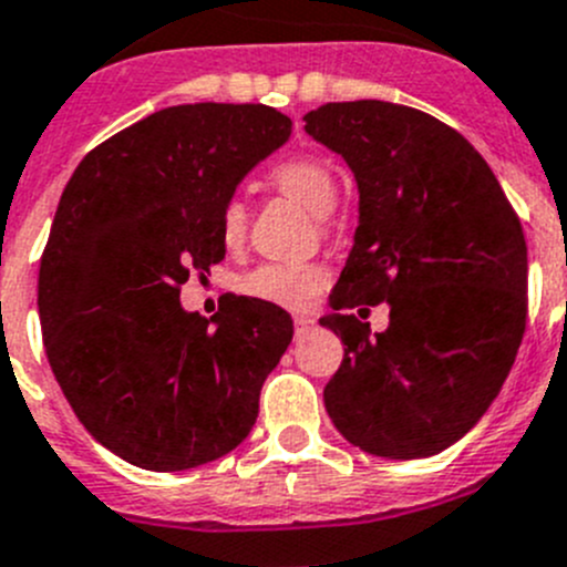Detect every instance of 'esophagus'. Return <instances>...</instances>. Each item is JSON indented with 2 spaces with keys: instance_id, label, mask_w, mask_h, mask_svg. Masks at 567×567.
Masks as SVG:
<instances>
[{
  "instance_id": "esophagus-1",
  "label": "esophagus",
  "mask_w": 567,
  "mask_h": 567,
  "mask_svg": "<svg viewBox=\"0 0 567 567\" xmlns=\"http://www.w3.org/2000/svg\"><path fill=\"white\" fill-rule=\"evenodd\" d=\"M293 329H296V338H301L305 332L312 329V318L310 316H293Z\"/></svg>"
}]
</instances>
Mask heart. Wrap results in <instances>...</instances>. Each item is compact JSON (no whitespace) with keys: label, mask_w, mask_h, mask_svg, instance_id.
<instances>
[{"label":"heart","mask_w":567,"mask_h":567,"mask_svg":"<svg viewBox=\"0 0 567 567\" xmlns=\"http://www.w3.org/2000/svg\"><path fill=\"white\" fill-rule=\"evenodd\" d=\"M271 179L282 194L299 202L316 216L332 207L334 174L323 161L312 155H293L277 163ZM246 229V207L240 199H229L221 210V235L227 244H238ZM327 285V271L316 262H266L246 274L240 288L260 299L277 301L285 307H305L316 299Z\"/></svg>","instance_id":"obj_1"}]
</instances>
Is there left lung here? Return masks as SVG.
<instances>
[{
	"mask_svg": "<svg viewBox=\"0 0 567 567\" xmlns=\"http://www.w3.org/2000/svg\"><path fill=\"white\" fill-rule=\"evenodd\" d=\"M305 130L354 172L360 224L321 318L343 340L323 388L340 435L388 460L432 457L485 415L526 329L518 213L474 146L415 107L329 102ZM388 300L373 339L348 310Z\"/></svg>",
	"mask_w": 567,
	"mask_h": 567,
	"instance_id": "obj_1",
	"label": "left lung"
}]
</instances>
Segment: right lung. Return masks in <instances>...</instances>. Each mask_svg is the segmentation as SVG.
<instances>
[{
    "instance_id": "add662e5",
    "label": "right lung",
    "mask_w": 567,
    "mask_h": 567,
    "mask_svg": "<svg viewBox=\"0 0 567 567\" xmlns=\"http://www.w3.org/2000/svg\"><path fill=\"white\" fill-rule=\"evenodd\" d=\"M290 126L266 104L157 110L87 152L60 196L38 271L43 349L82 426L137 468L213 463L255 426L293 321L246 296L202 318L179 288L224 260V205Z\"/></svg>"
}]
</instances>
